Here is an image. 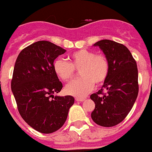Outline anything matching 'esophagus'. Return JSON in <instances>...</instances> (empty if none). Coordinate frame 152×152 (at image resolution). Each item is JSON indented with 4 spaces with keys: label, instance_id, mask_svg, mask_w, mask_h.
I'll use <instances>...</instances> for the list:
<instances>
[{
    "label": "esophagus",
    "instance_id": "obj_1",
    "mask_svg": "<svg viewBox=\"0 0 152 152\" xmlns=\"http://www.w3.org/2000/svg\"><path fill=\"white\" fill-rule=\"evenodd\" d=\"M75 100H76V101H78V102H83V101H84V100H86L85 98H80V97H77L76 98V99H75Z\"/></svg>",
    "mask_w": 152,
    "mask_h": 152
}]
</instances>
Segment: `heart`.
Here are the masks:
<instances>
[{"mask_svg":"<svg viewBox=\"0 0 152 152\" xmlns=\"http://www.w3.org/2000/svg\"><path fill=\"white\" fill-rule=\"evenodd\" d=\"M70 62L62 58L54 61L53 69L58 77L63 81H68L75 75V70L80 71L81 78L72 80L64 88L69 95L84 97L94 87V83L101 85L108 77L110 64L104 55L96 54L88 49H80L69 56Z\"/></svg>","mask_w":152,"mask_h":152,"instance_id":"heart-1","label":"heart"}]
</instances>
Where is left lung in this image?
Returning <instances> with one entry per match:
<instances>
[{"instance_id":"obj_1","label":"left lung","mask_w":152,"mask_h":152,"mask_svg":"<svg viewBox=\"0 0 152 152\" xmlns=\"http://www.w3.org/2000/svg\"><path fill=\"white\" fill-rule=\"evenodd\" d=\"M94 45L99 47L107 57L110 72L101 89L91 95L95 103L91 118L99 126L111 127L123 121L136 100L139 93L136 61L130 51L116 42L103 39ZM104 89L106 95L102 94Z\"/></svg>"}]
</instances>
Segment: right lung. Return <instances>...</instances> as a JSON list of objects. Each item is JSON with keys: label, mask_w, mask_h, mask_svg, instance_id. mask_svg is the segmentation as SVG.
Masks as SVG:
<instances>
[{"label": "right lung", "mask_w": 152, "mask_h": 152, "mask_svg": "<svg viewBox=\"0 0 152 152\" xmlns=\"http://www.w3.org/2000/svg\"><path fill=\"white\" fill-rule=\"evenodd\" d=\"M65 52L49 41H38L23 49L16 60L11 90L19 113L29 126L41 133L59 129L75 103L72 96H54L63 86L53 63Z\"/></svg>", "instance_id": "1"}]
</instances>
